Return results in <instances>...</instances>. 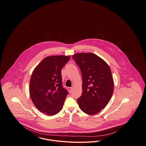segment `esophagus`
I'll return each mask as SVG.
<instances>
[{"label":"esophagus","instance_id":"esophagus-1","mask_svg":"<svg viewBox=\"0 0 146 146\" xmlns=\"http://www.w3.org/2000/svg\"><path fill=\"white\" fill-rule=\"evenodd\" d=\"M72 89H73V87H69V88H67V90H68V92H69L70 93V92H72Z\"/></svg>","mask_w":146,"mask_h":146}]
</instances>
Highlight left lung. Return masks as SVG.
<instances>
[{"label":"left lung","instance_id":"obj_1","mask_svg":"<svg viewBox=\"0 0 146 146\" xmlns=\"http://www.w3.org/2000/svg\"><path fill=\"white\" fill-rule=\"evenodd\" d=\"M82 75V94L77 99L80 110L94 115L110 102L114 91L111 70L108 64L98 56L78 53L72 56Z\"/></svg>","mask_w":146,"mask_h":146}]
</instances>
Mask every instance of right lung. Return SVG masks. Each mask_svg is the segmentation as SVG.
<instances>
[{"label": "right lung", "instance_id": "1", "mask_svg": "<svg viewBox=\"0 0 146 146\" xmlns=\"http://www.w3.org/2000/svg\"><path fill=\"white\" fill-rule=\"evenodd\" d=\"M68 56H51L44 58L33 70L29 94L36 108L48 115L62 109L68 92L62 86L61 70L68 62Z\"/></svg>", "mask_w": 146, "mask_h": 146}]
</instances>
